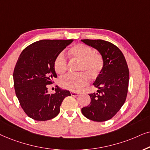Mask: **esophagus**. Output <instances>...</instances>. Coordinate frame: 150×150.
Returning <instances> with one entry per match:
<instances>
[{
    "instance_id": "34e87169",
    "label": "esophagus",
    "mask_w": 150,
    "mask_h": 150,
    "mask_svg": "<svg viewBox=\"0 0 150 150\" xmlns=\"http://www.w3.org/2000/svg\"><path fill=\"white\" fill-rule=\"evenodd\" d=\"M71 95L74 97H77L79 95V93H76V92H71Z\"/></svg>"
}]
</instances>
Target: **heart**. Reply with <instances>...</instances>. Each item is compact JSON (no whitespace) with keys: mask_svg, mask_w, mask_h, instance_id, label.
I'll use <instances>...</instances> for the list:
<instances>
[{"mask_svg":"<svg viewBox=\"0 0 150 150\" xmlns=\"http://www.w3.org/2000/svg\"><path fill=\"white\" fill-rule=\"evenodd\" d=\"M69 56L78 61L79 74H69L61 79L62 86L71 91H79L88 83L89 76L95 78L100 74L103 67V59L101 54L95 53L89 46L77 44L69 51ZM54 69L57 74H64L67 69V60L63 54H59L54 61ZM84 73L83 74V73Z\"/></svg>","mask_w":150,"mask_h":150,"instance_id":"b5f03b06","label":"heart"}]
</instances>
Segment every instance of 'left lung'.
<instances>
[{"label":"left lung","mask_w":150,"mask_h":150,"mask_svg":"<svg viewBox=\"0 0 150 150\" xmlns=\"http://www.w3.org/2000/svg\"><path fill=\"white\" fill-rule=\"evenodd\" d=\"M97 49L103 59V67L93 83L97 93L88 94L91 101L81 108L90 120L102 122L112 118L126 99L129 69L124 55L117 46L103 40H81Z\"/></svg>","instance_id":"8db88e82"}]
</instances>
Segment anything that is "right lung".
I'll return each instance as SVG.
<instances>
[{"instance_id":"right-lung-1","label":"right lung","mask_w":150,"mask_h":150,"mask_svg":"<svg viewBox=\"0 0 150 150\" xmlns=\"http://www.w3.org/2000/svg\"><path fill=\"white\" fill-rule=\"evenodd\" d=\"M73 40H42L23 50L13 71V83L20 104L28 117L36 121L53 119L60 111L67 90L57 87L48 93L47 85L57 77L54 61Z\"/></svg>"}]
</instances>
